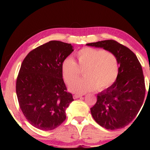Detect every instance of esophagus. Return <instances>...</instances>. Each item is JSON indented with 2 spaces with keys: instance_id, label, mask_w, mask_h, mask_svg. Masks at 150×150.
<instances>
[{
  "instance_id": "34e87169",
  "label": "esophagus",
  "mask_w": 150,
  "mask_h": 150,
  "mask_svg": "<svg viewBox=\"0 0 150 150\" xmlns=\"http://www.w3.org/2000/svg\"><path fill=\"white\" fill-rule=\"evenodd\" d=\"M81 97H82V94H74L73 95V98L74 99H77V98H80Z\"/></svg>"
}]
</instances>
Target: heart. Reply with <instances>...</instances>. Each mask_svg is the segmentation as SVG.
<instances>
[{
	"mask_svg": "<svg viewBox=\"0 0 150 150\" xmlns=\"http://www.w3.org/2000/svg\"><path fill=\"white\" fill-rule=\"evenodd\" d=\"M78 65L73 58H66L61 63V72L67 84L78 78L81 70H85V78L75 81L69 89L72 92L83 94L98 89L111 87L118 74L119 63L112 51L92 47H84L76 53Z\"/></svg>",
	"mask_w": 150,
	"mask_h": 150,
	"instance_id": "obj_1",
	"label": "heart"
}]
</instances>
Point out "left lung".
<instances>
[{
    "instance_id": "obj_1",
    "label": "left lung",
    "mask_w": 150,
    "mask_h": 150,
    "mask_svg": "<svg viewBox=\"0 0 150 150\" xmlns=\"http://www.w3.org/2000/svg\"><path fill=\"white\" fill-rule=\"evenodd\" d=\"M116 55L120 64L116 80L97 94L91 113L94 120L107 130L124 128L135 119L145 96V83L140 63L128 47L110 39L89 43Z\"/></svg>"
}]
</instances>
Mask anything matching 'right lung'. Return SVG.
Here are the masks:
<instances>
[{
    "mask_svg": "<svg viewBox=\"0 0 150 150\" xmlns=\"http://www.w3.org/2000/svg\"><path fill=\"white\" fill-rule=\"evenodd\" d=\"M73 48L70 44L50 41L31 51L22 61L16 81L18 103L26 119L39 130L59 126L74 100L61 72L62 62Z\"/></svg>",
    "mask_w": 150,
    "mask_h": 150,
    "instance_id": "add662e5",
    "label": "right lung"
}]
</instances>
